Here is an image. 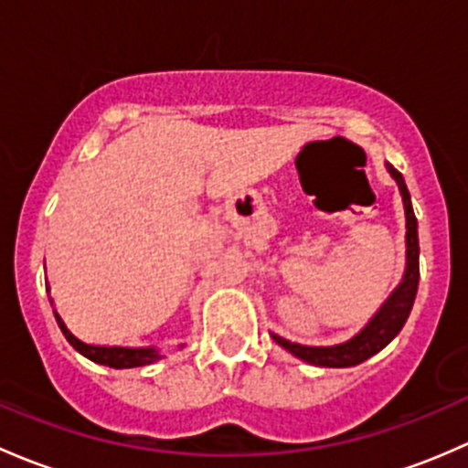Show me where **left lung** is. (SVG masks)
<instances>
[{
    "label": "left lung",
    "mask_w": 468,
    "mask_h": 468,
    "mask_svg": "<svg viewBox=\"0 0 468 468\" xmlns=\"http://www.w3.org/2000/svg\"><path fill=\"white\" fill-rule=\"evenodd\" d=\"M385 168L392 176V180L397 182L399 194L403 198V211H406V272H403L401 283L392 291V295L385 300V304L378 308L377 315L367 322L360 334H356L354 338L334 346H308L300 345V342H291L277 334H270L272 340L279 346L292 354L295 358L304 360L308 365H315V367H354V365L365 363L367 358H372L374 354H378L380 349L389 345L399 335V331L403 329V324L408 322L410 315L414 297H417V286H419V234H417V218H414L412 211V200L410 191H408L403 176L392 166L389 162H385Z\"/></svg>",
    "instance_id": "obj_1"
}]
</instances>
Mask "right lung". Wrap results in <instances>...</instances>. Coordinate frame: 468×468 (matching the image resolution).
I'll list each match as a JSON object with an SVG mask.
<instances>
[{"mask_svg":"<svg viewBox=\"0 0 468 468\" xmlns=\"http://www.w3.org/2000/svg\"><path fill=\"white\" fill-rule=\"evenodd\" d=\"M54 302V300H49ZM56 322L60 326L62 335H65L67 342L74 346L79 354H83L85 358H90L91 363L105 365V367H114V369H130V367H144V365H153L157 360H162L164 356L160 354V349L155 346H139V349H130V346H96V345H88V342L79 340L69 329L65 326L62 317L56 313ZM185 346V345H180Z\"/></svg>","mask_w":468,"mask_h":468,"instance_id":"1","label":"right lung"}]
</instances>
